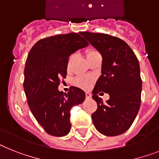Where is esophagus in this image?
<instances>
[{
	"mask_svg": "<svg viewBox=\"0 0 159 159\" xmlns=\"http://www.w3.org/2000/svg\"><path fill=\"white\" fill-rule=\"evenodd\" d=\"M85 95H86V98L89 99V98H92V94L89 93V92H86V93H85Z\"/></svg>",
	"mask_w": 159,
	"mask_h": 159,
	"instance_id": "34e87169",
	"label": "esophagus"
}]
</instances>
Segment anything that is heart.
Returning <instances> with one entry per match:
<instances>
[{
  "mask_svg": "<svg viewBox=\"0 0 159 159\" xmlns=\"http://www.w3.org/2000/svg\"><path fill=\"white\" fill-rule=\"evenodd\" d=\"M73 57H74V56H71L69 59V65L71 62ZM93 80L91 76H80L78 77L75 80V84L78 85L79 87L83 88V89H89L93 84Z\"/></svg>",
  "mask_w": 159,
  "mask_h": 159,
  "instance_id": "b5f03b06",
  "label": "heart"
}]
</instances>
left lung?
<instances>
[{
    "label": "left lung",
    "instance_id": "left-lung-1",
    "mask_svg": "<svg viewBox=\"0 0 159 159\" xmlns=\"http://www.w3.org/2000/svg\"><path fill=\"white\" fill-rule=\"evenodd\" d=\"M80 35L102 57V75L93 90V98L98 103V110L92 115L93 123L105 136L123 134L131 127L141 106L142 81L137 57L119 38L89 31ZM100 91L110 95L106 103L97 96Z\"/></svg>",
    "mask_w": 159,
    "mask_h": 159
}]
</instances>
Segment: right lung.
<instances>
[{"label":"right lung","mask_w":159,"mask_h":159,"mask_svg":"<svg viewBox=\"0 0 159 159\" xmlns=\"http://www.w3.org/2000/svg\"><path fill=\"white\" fill-rule=\"evenodd\" d=\"M88 45L79 34H62L39 40L28 53L23 83L27 103L35 119L51 136L69 133L70 109L84 101L82 89L72 86L64 93L58 85L66 76L70 54Z\"/></svg>","instance_id":"add662e5"}]
</instances>
